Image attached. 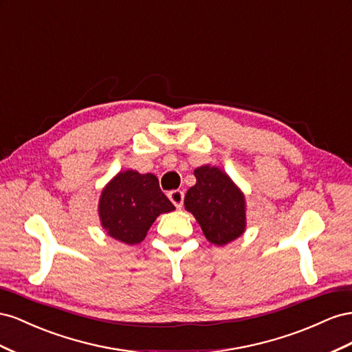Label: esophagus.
Returning a JSON list of instances; mask_svg holds the SVG:
<instances>
[{
	"mask_svg": "<svg viewBox=\"0 0 352 352\" xmlns=\"http://www.w3.org/2000/svg\"><path fill=\"white\" fill-rule=\"evenodd\" d=\"M168 197H169L170 202H173L177 208H182L183 206L184 192H182V190H173V192H169Z\"/></svg>",
	"mask_w": 352,
	"mask_h": 352,
	"instance_id": "34e87169",
	"label": "esophagus"
}]
</instances>
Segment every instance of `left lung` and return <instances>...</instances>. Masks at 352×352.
I'll return each mask as SVG.
<instances>
[{
  "label": "left lung",
  "instance_id": "obj_1",
  "mask_svg": "<svg viewBox=\"0 0 352 352\" xmlns=\"http://www.w3.org/2000/svg\"><path fill=\"white\" fill-rule=\"evenodd\" d=\"M195 177L196 184L184 197L186 209L195 215L210 243L224 246L245 232V197L219 168L200 166Z\"/></svg>",
  "mask_w": 352,
  "mask_h": 352
}]
</instances>
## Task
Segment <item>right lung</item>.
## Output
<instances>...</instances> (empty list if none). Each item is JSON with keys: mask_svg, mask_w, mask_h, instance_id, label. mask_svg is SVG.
I'll use <instances>...</instances> for the list:
<instances>
[{"mask_svg": "<svg viewBox=\"0 0 352 352\" xmlns=\"http://www.w3.org/2000/svg\"><path fill=\"white\" fill-rule=\"evenodd\" d=\"M174 209L153 174L128 169L119 173L102 192L98 214L109 236L135 245L146 237L157 215Z\"/></svg>", "mask_w": 352, "mask_h": 352, "instance_id": "obj_1", "label": "right lung"}]
</instances>
